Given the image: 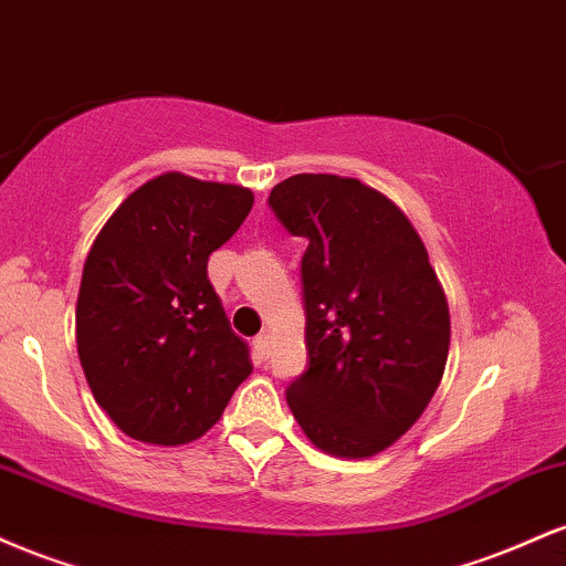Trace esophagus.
Here are the masks:
<instances>
[{"mask_svg": "<svg viewBox=\"0 0 566 566\" xmlns=\"http://www.w3.org/2000/svg\"><path fill=\"white\" fill-rule=\"evenodd\" d=\"M255 350H258V356H261V359H265V356L271 354V335L269 333L255 337Z\"/></svg>", "mask_w": 566, "mask_h": 566, "instance_id": "esophagus-1", "label": "esophagus"}]
</instances>
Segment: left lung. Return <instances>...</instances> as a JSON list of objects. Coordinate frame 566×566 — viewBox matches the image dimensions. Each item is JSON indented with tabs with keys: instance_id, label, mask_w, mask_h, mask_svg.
Masks as SVG:
<instances>
[{
	"instance_id": "left-lung-1",
	"label": "left lung",
	"mask_w": 566,
	"mask_h": 566,
	"mask_svg": "<svg viewBox=\"0 0 566 566\" xmlns=\"http://www.w3.org/2000/svg\"><path fill=\"white\" fill-rule=\"evenodd\" d=\"M269 207L301 261L308 369L287 405L305 437L369 458L415 426L450 350V308L405 212L356 178L292 175Z\"/></svg>"
}]
</instances>
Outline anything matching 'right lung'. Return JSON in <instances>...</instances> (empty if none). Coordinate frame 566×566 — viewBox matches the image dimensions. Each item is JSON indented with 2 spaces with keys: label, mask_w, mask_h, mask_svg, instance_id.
Masks as SVG:
<instances>
[{
  "label": "right lung",
  "mask_w": 566,
  "mask_h": 566,
  "mask_svg": "<svg viewBox=\"0 0 566 566\" xmlns=\"http://www.w3.org/2000/svg\"><path fill=\"white\" fill-rule=\"evenodd\" d=\"M250 188L165 172L97 233L76 301V348L95 401L127 437L186 444L252 373L207 261L252 210Z\"/></svg>",
  "instance_id": "add662e5"
}]
</instances>
